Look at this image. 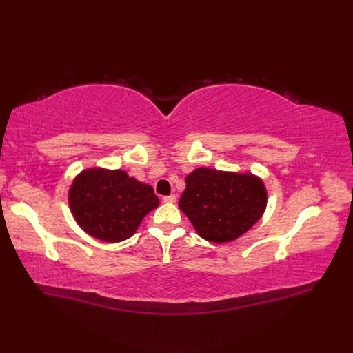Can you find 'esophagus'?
<instances>
[{
    "mask_svg": "<svg viewBox=\"0 0 353 353\" xmlns=\"http://www.w3.org/2000/svg\"><path fill=\"white\" fill-rule=\"evenodd\" d=\"M163 201H165V203H175V201H176V196H175V194L166 196V197H163Z\"/></svg>",
    "mask_w": 353,
    "mask_h": 353,
    "instance_id": "esophagus-1",
    "label": "esophagus"
}]
</instances>
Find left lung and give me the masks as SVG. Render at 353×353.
I'll list each match as a JSON object with an SVG mask.
<instances>
[{
  "label": "left lung",
  "mask_w": 353,
  "mask_h": 353,
  "mask_svg": "<svg viewBox=\"0 0 353 353\" xmlns=\"http://www.w3.org/2000/svg\"><path fill=\"white\" fill-rule=\"evenodd\" d=\"M266 201L259 176L197 168L185 176L178 206L201 239L221 244L248 232L262 218Z\"/></svg>",
  "instance_id": "8db88e82"
}]
</instances>
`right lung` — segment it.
<instances>
[{
  "mask_svg": "<svg viewBox=\"0 0 353 353\" xmlns=\"http://www.w3.org/2000/svg\"><path fill=\"white\" fill-rule=\"evenodd\" d=\"M157 206L153 187L121 169H85L69 188L74 221L91 237L108 243L134 236L144 216Z\"/></svg>",
  "mask_w": 353,
  "mask_h": 353,
  "instance_id": "obj_1",
  "label": "right lung"
}]
</instances>
